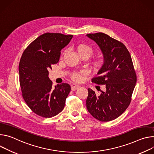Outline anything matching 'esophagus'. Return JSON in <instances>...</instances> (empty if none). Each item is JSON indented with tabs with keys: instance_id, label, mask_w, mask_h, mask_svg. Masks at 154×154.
Wrapping results in <instances>:
<instances>
[{
	"instance_id": "1",
	"label": "esophagus",
	"mask_w": 154,
	"mask_h": 154,
	"mask_svg": "<svg viewBox=\"0 0 154 154\" xmlns=\"http://www.w3.org/2000/svg\"><path fill=\"white\" fill-rule=\"evenodd\" d=\"M79 88V85H78V84H76L73 83V84L71 85V88H72V91H76V90L78 89Z\"/></svg>"
}]
</instances>
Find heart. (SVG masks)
Listing matches in <instances>:
<instances>
[{
    "label": "heart",
    "mask_w": 154,
    "mask_h": 154,
    "mask_svg": "<svg viewBox=\"0 0 154 154\" xmlns=\"http://www.w3.org/2000/svg\"><path fill=\"white\" fill-rule=\"evenodd\" d=\"M77 51L80 56H86L88 58L94 54V49L86 45H80L77 47ZM102 64V60L100 59L95 60L93 62V65L95 68L100 67ZM82 72H74L72 74L71 78L75 81H79L82 78Z\"/></svg>",
    "instance_id": "1"
}]
</instances>
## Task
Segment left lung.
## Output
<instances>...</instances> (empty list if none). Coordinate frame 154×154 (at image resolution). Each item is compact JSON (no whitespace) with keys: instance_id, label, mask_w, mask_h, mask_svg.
I'll return each instance as SVG.
<instances>
[{"instance_id":"obj_1","label":"left lung","mask_w":154,"mask_h":154,"mask_svg":"<svg viewBox=\"0 0 154 154\" xmlns=\"http://www.w3.org/2000/svg\"><path fill=\"white\" fill-rule=\"evenodd\" d=\"M100 47L104 63L92 82L104 85L105 91L98 95L88 89L86 107L97 120L108 122L120 116L128 107L136 82L131 56L121 42L101 32L86 35Z\"/></svg>"}]
</instances>
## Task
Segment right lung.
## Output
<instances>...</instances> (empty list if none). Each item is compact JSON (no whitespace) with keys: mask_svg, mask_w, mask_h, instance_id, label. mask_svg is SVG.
<instances>
[{"mask_svg":"<svg viewBox=\"0 0 154 154\" xmlns=\"http://www.w3.org/2000/svg\"><path fill=\"white\" fill-rule=\"evenodd\" d=\"M73 37L60 33H45L33 40L21 56L19 73L22 95L30 109L41 117H54L64 108L71 87L62 83L53 89L48 70L59 62L60 51Z\"/></svg>","mask_w":154,"mask_h":154,"instance_id":"obj_1","label":"right lung"}]
</instances>
